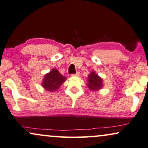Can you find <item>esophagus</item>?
I'll return each mask as SVG.
<instances>
[{"label": "esophagus", "instance_id": "obj_1", "mask_svg": "<svg viewBox=\"0 0 148 148\" xmlns=\"http://www.w3.org/2000/svg\"><path fill=\"white\" fill-rule=\"evenodd\" d=\"M80 74V73L79 72H76V74H72V76H79Z\"/></svg>", "mask_w": 148, "mask_h": 148}]
</instances>
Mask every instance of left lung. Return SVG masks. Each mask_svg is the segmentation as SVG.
I'll return each instance as SVG.
<instances>
[{
  "label": "left lung",
  "instance_id": "1",
  "mask_svg": "<svg viewBox=\"0 0 148 148\" xmlns=\"http://www.w3.org/2000/svg\"><path fill=\"white\" fill-rule=\"evenodd\" d=\"M102 80L95 72H91L88 77L87 86L92 91H98L102 87Z\"/></svg>",
  "mask_w": 148,
  "mask_h": 148
}]
</instances>
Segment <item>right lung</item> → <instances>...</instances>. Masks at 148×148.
I'll return each instance as SVG.
<instances>
[{"label":"right lung","instance_id":"right-lung-1","mask_svg":"<svg viewBox=\"0 0 148 148\" xmlns=\"http://www.w3.org/2000/svg\"><path fill=\"white\" fill-rule=\"evenodd\" d=\"M66 78L61 75L59 71L53 69L51 72L46 74L43 80L42 87L48 91H56L65 82Z\"/></svg>","mask_w":148,"mask_h":148}]
</instances>
